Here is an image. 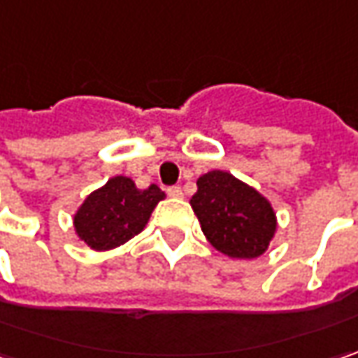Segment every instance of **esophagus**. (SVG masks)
I'll return each mask as SVG.
<instances>
[{"mask_svg":"<svg viewBox=\"0 0 358 358\" xmlns=\"http://www.w3.org/2000/svg\"><path fill=\"white\" fill-rule=\"evenodd\" d=\"M168 196H170V198H182L184 192H182L180 186H170V188H168Z\"/></svg>","mask_w":358,"mask_h":358,"instance_id":"obj_1","label":"esophagus"}]
</instances>
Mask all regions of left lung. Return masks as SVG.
Here are the masks:
<instances>
[{
	"instance_id": "1",
	"label": "left lung",
	"mask_w": 358,
	"mask_h": 358,
	"mask_svg": "<svg viewBox=\"0 0 358 358\" xmlns=\"http://www.w3.org/2000/svg\"><path fill=\"white\" fill-rule=\"evenodd\" d=\"M196 186L190 206L218 252L241 260L266 252L276 234V212L266 196L224 170L202 174Z\"/></svg>"
}]
</instances>
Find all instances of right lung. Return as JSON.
I'll return each instance as SVG.
<instances>
[{
  "instance_id": "obj_1",
  "label": "right lung",
  "mask_w": 358,
  "mask_h": 358,
  "mask_svg": "<svg viewBox=\"0 0 358 358\" xmlns=\"http://www.w3.org/2000/svg\"><path fill=\"white\" fill-rule=\"evenodd\" d=\"M166 194L156 186L140 190L128 176H114L86 196L73 214V230L92 250L106 252L140 234Z\"/></svg>"
}]
</instances>
